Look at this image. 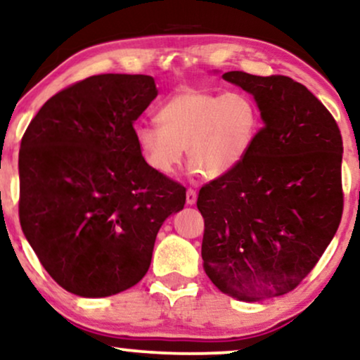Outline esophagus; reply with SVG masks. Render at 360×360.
<instances>
[{"label": "esophagus", "instance_id": "1", "mask_svg": "<svg viewBox=\"0 0 360 360\" xmlns=\"http://www.w3.org/2000/svg\"><path fill=\"white\" fill-rule=\"evenodd\" d=\"M195 202H197V190L188 188V190H186V203L193 205Z\"/></svg>", "mask_w": 360, "mask_h": 360}]
</instances>
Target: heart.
Returning a JSON list of instances; mask_svg holds the SVG:
<instances>
[{
	"label": "heart",
	"instance_id": "obj_1",
	"mask_svg": "<svg viewBox=\"0 0 360 360\" xmlns=\"http://www.w3.org/2000/svg\"><path fill=\"white\" fill-rule=\"evenodd\" d=\"M157 125H139L135 142L143 160L160 175H172L188 160L217 179L240 167L259 132V109L243 91L185 87L163 102Z\"/></svg>",
	"mask_w": 360,
	"mask_h": 360
}]
</instances>
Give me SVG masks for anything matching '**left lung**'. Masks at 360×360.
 I'll return each mask as SVG.
<instances>
[{"label":"left lung","instance_id":"8db88e82","mask_svg":"<svg viewBox=\"0 0 360 360\" xmlns=\"http://www.w3.org/2000/svg\"><path fill=\"white\" fill-rule=\"evenodd\" d=\"M221 77L255 97L264 125L240 167L200 188L203 268L236 300L283 296L311 273L339 228L342 137L323 102L291 77Z\"/></svg>","mask_w":360,"mask_h":360}]
</instances>
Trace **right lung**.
Here are the masks:
<instances>
[{
  "instance_id": "obj_1",
  "label": "right lung",
  "mask_w": 360,
  "mask_h": 360,
  "mask_svg": "<svg viewBox=\"0 0 360 360\" xmlns=\"http://www.w3.org/2000/svg\"><path fill=\"white\" fill-rule=\"evenodd\" d=\"M143 74H99L51 97L20 148V221L49 276L105 297L146 276L162 223L186 190L157 174L134 122L157 97Z\"/></svg>"
}]
</instances>
